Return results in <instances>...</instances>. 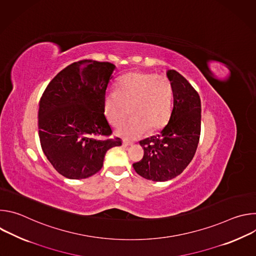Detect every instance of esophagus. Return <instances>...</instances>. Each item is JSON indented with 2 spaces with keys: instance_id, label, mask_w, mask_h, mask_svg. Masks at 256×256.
<instances>
[{
  "instance_id": "34e87169",
  "label": "esophagus",
  "mask_w": 256,
  "mask_h": 256,
  "mask_svg": "<svg viewBox=\"0 0 256 256\" xmlns=\"http://www.w3.org/2000/svg\"><path fill=\"white\" fill-rule=\"evenodd\" d=\"M132 142H128V140H124V142H122L124 147H128V146H132Z\"/></svg>"
}]
</instances>
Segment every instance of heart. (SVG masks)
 Here are the masks:
<instances>
[{"mask_svg":"<svg viewBox=\"0 0 256 256\" xmlns=\"http://www.w3.org/2000/svg\"><path fill=\"white\" fill-rule=\"evenodd\" d=\"M172 105V86L165 76L134 70L118 80L116 91L104 95L103 112L109 124L118 126L130 112L132 116L118 128V134L134 138L147 130L163 128L171 116Z\"/></svg>","mask_w":256,"mask_h":256,"instance_id":"heart-1","label":"heart"}]
</instances>
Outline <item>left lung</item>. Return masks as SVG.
Listing matches in <instances>:
<instances>
[{"mask_svg":"<svg viewBox=\"0 0 256 256\" xmlns=\"http://www.w3.org/2000/svg\"><path fill=\"white\" fill-rule=\"evenodd\" d=\"M167 77L173 92V109L166 126L156 136L140 142L144 157L134 163L142 177L167 181L182 173L192 160L200 136V98L190 82L170 70Z\"/></svg>","mask_w":256,"mask_h":256,"instance_id":"left-lung-1","label":"left lung"}]
</instances>
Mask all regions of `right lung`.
Segmentation results:
<instances>
[{
	"label": "right lung",
	"mask_w": 256,
	"mask_h": 256,
	"mask_svg": "<svg viewBox=\"0 0 256 256\" xmlns=\"http://www.w3.org/2000/svg\"><path fill=\"white\" fill-rule=\"evenodd\" d=\"M116 66L83 60L64 68L46 88L38 110L42 151L54 168L83 179L103 166L106 152L122 144L103 112L106 88Z\"/></svg>",
	"instance_id": "right-lung-1"
}]
</instances>
